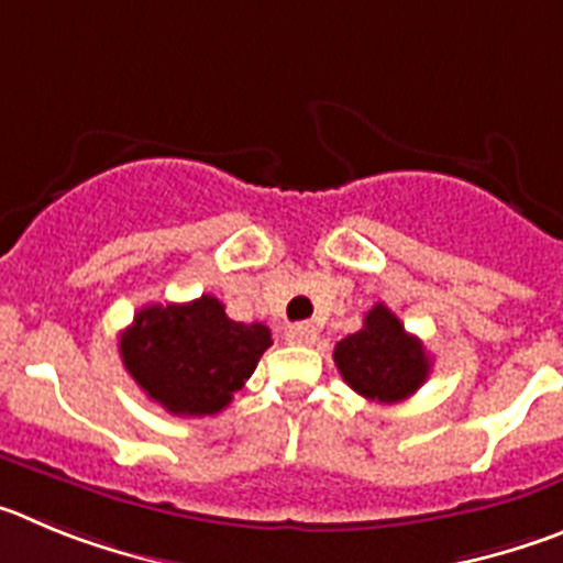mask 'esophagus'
Instances as JSON below:
<instances>
[{"mask_svg":"<svg viewBox=\"0 0 563 563\" xmlns=\"http://www.w3.org/2000/svg\"><path fill=\"white\" fill-rule=\"evenodd\" d=\"M286 339L291 344H313L317 342V328L311 322H294L286 328Z\"/></svg>","mask_w":563,"mask_h":563,"instance_id":"esophagus-1","label":"esophagus"}]
</instances>
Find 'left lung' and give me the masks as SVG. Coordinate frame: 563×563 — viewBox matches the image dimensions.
<instances>
[{"mask_svg": "<svg viewBox=\"0 0 563 563\" xmlns=\"http://www.w3.org/2000/svg\"><path fill=\"white\" fill-rule=\"evenodd\" d=\"M333 362L347 387L378 404L409 398L432 367L420 339L404 331L401 319L382 302L364 313L362 331L336 342Z\"/></svg>", "mask_w": 563, "mask_h": 563, "instance_id": "8db88e82", "label": "left lung"}]
</instances>
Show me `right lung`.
Wrapping results in <instances>:
<instances>
[{
  "label": "right lung",
  "instance_id": "add662e5",
  "mask_svg": "<svg viewBox=\"0 0 563 563\" xmlns=\"http://www.w3.org/2000/svg\"><path fill=\"white\" fill-rule=\"evenodd\" d=\"M272 331L235 322L210 294L194 302L145 306L120 336L129 376L170 415H216L255 373Z\"/></svg>",
  "mask_w": 563,
  "mask_h": 563
}]
</instances>
